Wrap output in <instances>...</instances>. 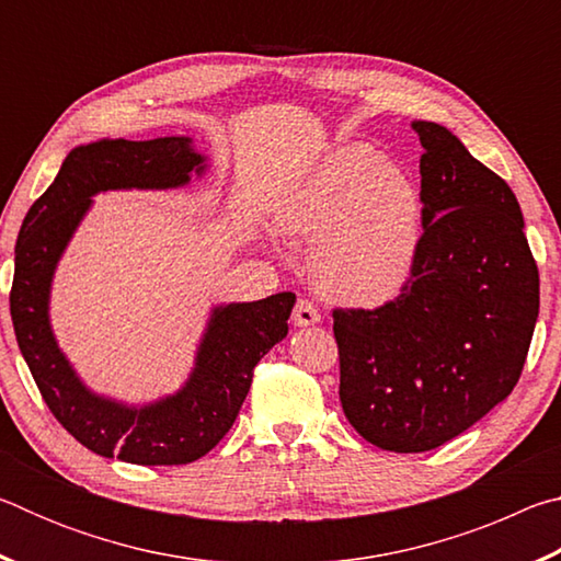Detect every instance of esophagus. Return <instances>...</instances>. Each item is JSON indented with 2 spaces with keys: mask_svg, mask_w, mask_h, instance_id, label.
Returning a JSON list of instances; mask_svg holds the SVG:
<instances>
[{
  "mask_svg": "<svg viewBox=\"0 0 561 561\" xmlns=\"http://www.w3.org/2000/svg\"><path fill=\"white\" fill-rule=\"evenodd\" d=\"M291 319L297 327H314L321 321V311L311 299H299L297 307L291 311Z\"/></svg>",
  "mask_w": 561,
  "mask_h": 561,
  "instance_id": "obj_1",
  "label": "esophagus"
}]
</instances>
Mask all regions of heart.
Masks as SVG:
<instances>
[{"instance_id": "b5f03b06", "label": "heart", "mask_w": 561, "mask_h": 561, "mask_svg": "<svg viewBox=\"0 0 561 561\" xmlns=\"http://www.w3.org/2000/svg\"><path fill=\"white\" fill-rule=\"evenodd\" d=\"M421 213L411 178L378 150L351 146L284 197L277 227L291 240L317 242L311 272L329 297L374 307L411 277Z\"/></svg>"}]
</instances>
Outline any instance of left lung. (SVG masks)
Instances as JSON below:
<instances>
[{"label": "left lung", "mask_w": 561, "mask_h": 561, "mask_svg": "<svg viewBox=\"0 0 561 561\" xmlns=\"http://www.w3.org/2000/svg\"><path fill=\"white\" fill-rule=\"evenodd\" d=\"M421 156L423 234L401 294L334 309L339 398L360 438L425 453L517 386L539 314V272L515 193L431 121Z\"/></svg>", "instance_id": "1"}]
</instances>
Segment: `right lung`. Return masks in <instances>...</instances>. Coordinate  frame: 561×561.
Masks as SVG:
<instances>
[{
	"mask_svg": "<svg viewBox=\"0 0 561 561\" xmlns=\"http://www.w3.org/2000/svg\"><path fill=\"white\" fill-rule=\"evenodd\" d=\"M190 138L99 140L73 148L49 190L26 213L14 250L9 311L16 344L44 403L76 440L103 458L185 465L210 453L232 428L257 360L287 336L294 294L282 291L213 311L185 388L165 401L128 408L87 391L56 346L49 287L56 262L91 195L121 187H178L203 173Z\"/></svg>",
	"mask_w": 561,
	"mask_h": 561,
	"instance_id": "right-lung-1",
	"label": "right lung"
}]
</instances>
